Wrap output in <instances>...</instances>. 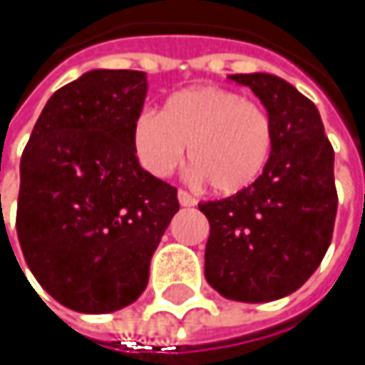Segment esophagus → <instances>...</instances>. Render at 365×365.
<instances>
[{
    "instance_id": "obj_1",
    "label": "esophagus",
    "mask_w": 365,
    "mask_h": 365,
    "mask_svg": "<svg viewBox=\"0 0 365 365\" xmlns=\"http://www.w3.org/2000/svg\"><path fill=\"white\" fill-rule=\"evenodd\" d=\"M178 200H180L182 207H194V205H196V198H194L192 194H187L185 190H180V192H178Z\"/></svg>"
}]
</instances>
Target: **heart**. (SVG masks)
Masks as SVG:
<instances>
[{
  "label": "heart",
  "instance_id": "obj_1",
  "mask_svg": "<svg viewBox=\"0 0 365 365\" xmlns=\"http://www.w3.org/2000/svg\"><path fill=\"white\" fill-rule=\"evenodd\" d=\"M268 110L222 86H190L171 95L160 115L141 111L133 124V150L141 167L169 178L185 156L192 178L217 194H237L255 183L272 154Z\"/></svg>",
  "mask_w": 365,
  "mask_h": 365
}]
</instances>
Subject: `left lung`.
Masks as SVG:
<instances>
[{
    "label": "left lung",
    "mask_w": 365,
    "mask_h": 365,
    "mask_svg": "<svg viewBox=\"0 0 365 365\" xmlns=\"http://www.w3.org/2000/svg\"><path fill=\"white\" fill-rule=\"evenodd\" d=\"M272 118L274 141L262 178L200 202L209 220L205 277L228 300L270 302L294 294L328 252L338 194L334 150L311 99L270 73H235Z\"/></svg>",
    "instance_id": "obj_1"
}]
</instances>
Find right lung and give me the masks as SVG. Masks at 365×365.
I'll list each match as a JSON object with an SVG mask.
<instances>
[{
    "label": "right lung",
    "instance_id": "1",
    "mask_svg": "<svg viewBox=\"0 0 365 365\" xmlns=\"http://www.w3.org/2000/svg\"><path fill=\"white\" fill-rule=\"evenodd\" d=\"M148 78L93 69L58 88L21 158L16 232L37 283L78 313H113L145 289L178 190L141 169L133 124Z\"/></svg>",
    "mask_w": 365,
    "mask_h": 365
}]
</instances>
